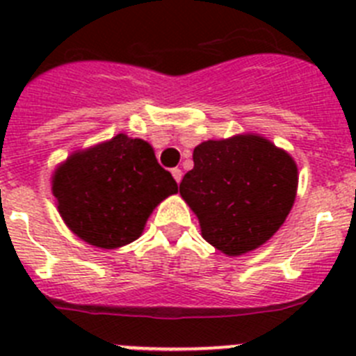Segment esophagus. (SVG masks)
<instances>
[{
	"instance_id": "1",
	"label": "esophagus",
	"mask_w": 356,
	"mask_h": 356,
	"mask_svg": "<svg viewBox=\"0 0 356 356\" xmlns=\"http://www.w3.org/2000/svg\"><path fill=\"white\" fill-rule=\"evenodd\" d=\"M171 175H172V178H175V180L178 181V184H180V181H181V176H184V172H181V169H178V168L171 169Z\"/></svg>"
}]
</instances>
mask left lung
<instances>
[{
	"label": "left lung",
	"instance_id": "obj_1",
	"mask_svg": "<svg viewBox=\"0 0 356 356\" xmlns=\"http://www.w3.org/2000/svg\"><path fill=\"white\" fill-rule=\"evenodd\" d=\"M180 194L200 219L201 235L228 257L250 253L284 225L298 191L287 151L254 134L205 140Z\"/></svg>",
	"mask_w": 356,
	"mask_h": 356
}]
</instances>
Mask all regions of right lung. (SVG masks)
Wrapping results in <instances>:
<instances>
[{"mask_svg": "<svg viewBox=\"0 0 356 356\" xmlns=\"http://www.w3.org/2000/svg\"><path fill=\"white\" fill-rule=\"evenodd\" d=\"M51 191L72 234L90 246L115 250L143 235L147 217L178 193V184L146 140L119 134L72 153L53 172Z\"/></svg>", "mask_w": 356, "mask_h": 356, "instance_id": "add662e5", "label": "right lung"}]
</instances>
